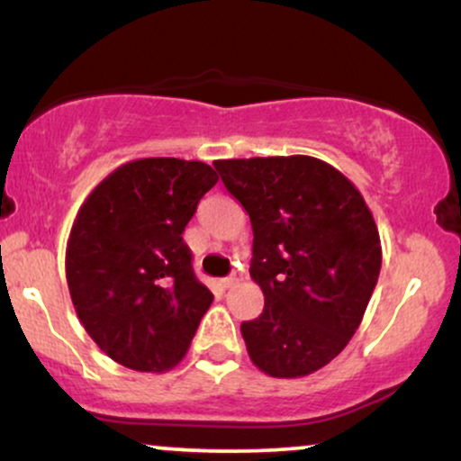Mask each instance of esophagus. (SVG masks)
Masks as SVG:
<instances>
[{
    "mask_svg": "<svg viewBox=\"0 0 461 461\" xmlns=\"http://www.w3.org/2000/svg\"><path fill=\"white\" fill-rule=\"evenodd\" d=\"M238 282H240V277H238V275L234 273V275H230V277H225L223 282H221V285H223V288H234Z\"/></svg>",
    "mask_w": 461,
    "mask_h": 461,
    "instance_id": "obj_1",
    "label": "esophagus"
}]
</instances>
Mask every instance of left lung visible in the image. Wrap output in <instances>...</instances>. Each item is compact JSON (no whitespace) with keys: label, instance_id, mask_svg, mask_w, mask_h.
<instances>
[{"label":"left lung","instance_id":"1","mask_svg":"<svg viewBox=\"0 0 461 461\" xmlns=\"http://www.w3.org/2000/svg\"><path fill=\"white\" fill-rule=\"evenodd\" d=\"M253 227L251 279L264 310L240 325L249 357L271 377L330 364L362 322L382 268L366 201L331 164L310 156L216 160Z\"/></svg>","mask_w":461,"mask_h":461}]
</instances>
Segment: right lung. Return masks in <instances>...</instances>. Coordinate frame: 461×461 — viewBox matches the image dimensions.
I'll use <instances>...</instances> for the list:
<instances>
[{
  "instance_id": "1",
  "label": "right lung",
  "mask_w": 461,
  "mask_h": 461,
  "mask_svg": "<svg viewBox=\"0 0 461 461\" xmlns=\"http://www.w3.org/2000/svg\"><path fill=\"white\" fill-rule=\"evenodd\" d=\"M216 182L205 162L142 158L114 168L79 208L68 293L84 330L121 366L164 373L186 356L214 297L182 234Z\"/></svg>"
}]
</instances>
